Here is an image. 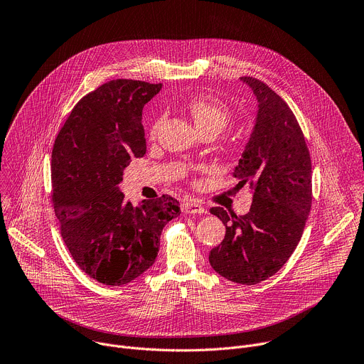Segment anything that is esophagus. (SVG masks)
<instances>
[{
    "instance_id": "34e87169",
    "label": "esophagus",
    "mask_w": 364,
    "mask_h": 364,
    "mask_svg": "<svg viewBox=\"0 0 364 364\" xmlns=\"http://www.w3.org/2000/svg\"><path fill=\"white\" fill-rule=\"evenodd\" d=\"M181 210L186 215H201V213H205V209L200 203L191 201V200L190 201H184L181 204Z\"/></svg>"
}]
</instances>
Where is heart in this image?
Returning a JSON list of instances; mask_svg holds the SVG:
<instances>
[{
    "label": "heart",
    "mask_w": 364,
    "mask_h": 364,
    "mask_svg": "<svg viewBox=\"0 0 364 364\" xmlns=\"http://www.w3.org/2000/svg\"><path fill=\"white\" fill-rule=\"evenodd\" d=\"M187 109L196 124V127L203 132L219 134L230 121V111L226 103L213 95H200L187 102ZM164 115L157 117L151 127V135L159 132Z\"/></svg>",
    "instance_id": "heart-1"
}]
</instances>
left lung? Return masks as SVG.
<instances>
[{"label":"left lung","instance_id":"1","mask_svg":"<svg viewBox=\"0 0 364 364\" xmlns=\"http://www.w3.org/2000/svg\"><path fill=\"white\" fill-rule=\"evenodd\" d=\"M240 79L252 87L259 111L233 176L239 186H252L253 201L243 216L212 207L226 235L210 250L209 262L223 278L255 285L275 275L295 250L313 203V171L302 129L287 102L262 80Z\"/></svg>","mask_w":364,"mask_h":364}]
</instances>
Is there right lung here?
Segmentation results:
<instances>
[{"mask_svg": "<svg viewBox=\"0 0 364 364\" xmlns=\"http://www.w3.org/2000/svg\"><path fill=\"white\" fill-rule=\"evenodd\" d=\"M161 83L117 79L85 95L51 152V204L77 267L100 284L119 287L157 257L163 228L180 215L168 194L134 205L118 184L146 151L142 108Z\"/></svg>", "mask_w": 364, "mask_h": 364, "instance_id": "add662e5", "label": "right lung"}]
</instances>
